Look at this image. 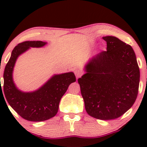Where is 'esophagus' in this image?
Returning <instances> with one entry per match:
<instances>
[{
  "label": "esophagus",
  "mask_w": 147,
  "mask_h": 147,
  "mask_svg": "<svg viewBox=\"0 0 147 147\" xmlns=\"http://www.w3.org/2000/svg\"><path fill=\"white\" fill-rule=\"evenodd\" d=\"M75 74L76 77H77V79H78L79 77H80L82 75V72H81L80 70H75Z\"/></svg>",
  "instance_id": "34e87169"
}]
</instances>
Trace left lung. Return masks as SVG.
Instances as JSON below:
<instances>
[{
	"instance_id": "obj_1",
	"label": "left lung",
	"mask_w": 147,
	"mask_h": 147,
	"mask_svg": "<svg viewBox=\"0 0 147 147\" xmlns=\"http://www.w3.org/2000/svg\"><path fill=\"white\" fill-rule=\"evenodd\" d=\"M102 38L107 43L106 51L89 59L78 83L87 113L109 120L122 116L136 102L140 69L131 45L115 36Z\"/></svg>"
}]
</instances>
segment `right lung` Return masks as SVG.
<instances>
[{
  "label": "right lung",
  "instance_id": "1",
  "mask_svg": "<svg viewBox=\"0 0 147 147\" xmlns=\"http://www.w3.org/2000/svg\"><path fill=\"white\" fill-rule=\"evenodd\" d=\"M46 44L47 42L41 41L18 44L11 52L3 74V93L7 101L21 117L32 122H42L56 115L61 99L70 84L76 82L75 74L70 72L54 75L41 87L32 92H23L16 87L13 70L18 57L30 48H42Z\"/></svg>",
  "mask_w": 147,
  "mask_h": 147
}]
</instances>
